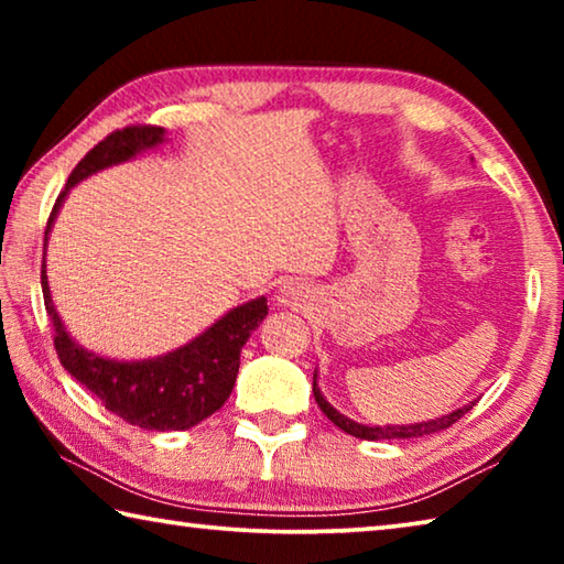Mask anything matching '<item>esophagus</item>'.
Segmentation results:
<instances>
[{"mask_svg":"<svg viewBox=\"0 0 564 564\" xmlns=\"http://www.w3.org/2000/svg\"><path fill=\"white\" fill-rule=\"evenodd\" d=\"M275 299H279L281 305H289V308H303V305L311 299V291H308V285H303L301 281H289L281 285Z\"/></svg>","mask_w":564,"mask_h":564,"instance_id":"1","label":"esophagus"}]
</instances>
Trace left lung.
Segmentation results:
<instances>
[{
    "label": "left lung",
    "mask_w": 564,
    "mask_h": 564,
    "mask_svg": "<svg viewBox=\"0 0 564 564\" xmlns=\"http://www.w3.org/2000/svg\"><path fill=\"white\" fill-rule=\"evenodd\" d=\"M313 398H316L318 408L323 413L328 415V420L333 425H338L343 433H348L352 437H360V441H400V437H423V435H431L437 431H445V427H451L453 423H457L467 410H470L475 403H467L463 408L453 410L451 415H443V417H435V420H427V423H415V425H360L356 420H350L346 415H340L336 408H333L326 398L321 395V388L316 383V376H313Z\"/></svg>",
    "instance_id": "left-lung-1"
}]
</instances>
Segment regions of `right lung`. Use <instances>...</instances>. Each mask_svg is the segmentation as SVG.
Returning a JSON list of instances; mask_svg holds the SVG:
<instances>
[{"mask_svg": "<svg viewBox=\"0 0 564 564\" xmlns=\"http://www.w3.org/2000/svg\"><path fill=\"white\" fill-rule=\"evenodd\" d=\"M161 141H164V129L151 127V123L149 127L144 123V127L117 129L99 141L74 166L64 191L56 196L50 221H46L44 243L56 214H59V206L64 204V196L74 184L101 169L133 159L139 151L154 149ZM44 269L46 265H42V293L54 326V348L62 366L84 388L91 390L104 408L144 431H186L216 413L234 390L243 343L269 313V305L261 295V299L228 311L202 336L166 356L133 362L109 360L84 350L69 338L52 303Z\"/></svg>", "mask_w": 564, "mask_h": 564, "instance_id": "1", "label": "right lung"}]
</instances>
